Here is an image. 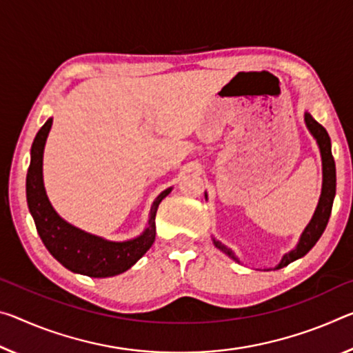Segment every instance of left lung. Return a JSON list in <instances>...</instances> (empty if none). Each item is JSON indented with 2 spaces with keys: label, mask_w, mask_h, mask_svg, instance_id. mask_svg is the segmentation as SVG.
<instances>
[{
  "label": "left lung",
  "mask_w": 353,
  "mask_h": 353,
  "mask_svg": "<svg viewBox=\"0 0 353 353\" xmlns=\"http://www.w3.org/2000/svg\"><path fill=\"white\" fill-rule=\"evenodd\" d=\"M305 122H306V127L310 128V132L312 133V137L316 138L319 149H321L322 168H323L322 194H321V199H319L314 216H312L310 225L306 226L303 234H301L297 248L292 250L288 254H284L276 268H283L289 265L290 262L300 259V257H303L307 251L314 247L317 240L321 239V236L323 234V231H325L327 223L330 220V214H332L334 194H336V166H334V159L332 155V143H330L328 133L316 119H312V116L310 113H305ZM214 243L216 248H220L223 251V253L229 254L234 261H237V257L232 254V251L226 248L225 245L220 243L215 239H214Z\"/></svg>",
  "instance_id": "1"
}]
</instances>
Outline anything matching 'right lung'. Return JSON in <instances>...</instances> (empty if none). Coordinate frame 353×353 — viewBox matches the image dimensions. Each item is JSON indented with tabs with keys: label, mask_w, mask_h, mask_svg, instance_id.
Segmentation results:
<instances>
[{
	"label": "right lung",
	"mask_w": 353,
	"mask_h": 353,
	"mask_svg": "<svg viewBox=\"0 0 353 353\" xmlns=\"http://www.w3.org/2000/svg\"><path fill=\"white\" fill-rule=\"evenodd\" d=\"M52 119L41 127L31 146V163L26 174V199L43 245L56 261L70 272L92 278L114 276L128 270L155 240V215L170 188L161 192L150 209L146 231L127 242H108L64 221L50 204L42 181V157Z\"/></svg>",
	"instance_id": "obj_1"
}]
</instances>
